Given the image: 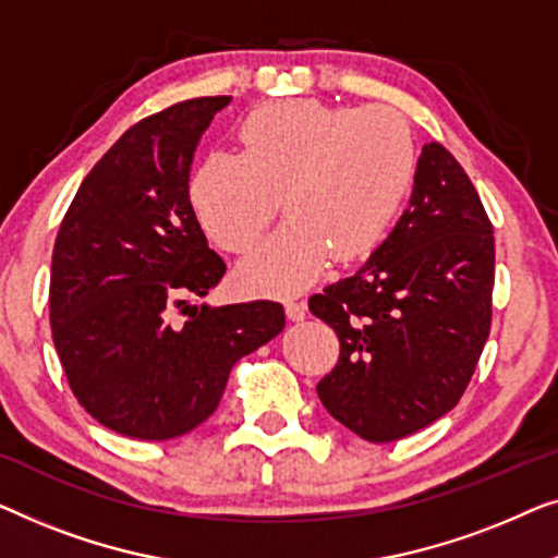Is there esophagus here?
I'll return each instance as SVG.
<instances>
[{
  "mask_svg": "<svg viewBox=\"0 0 558 558\" xmlns=\"http://www.w3.org/2000/svg\"><path fill=\"white\" fill-rule=\"evenodd\" d=\"M286 316L290 320H303L305 318V303L303 301H286Z\"/></svg>",
  "mask_w": 558,
  "mask_h": 558,
  "instance_id": "obj_1",
  "label": "esophagus"
}]
</instances>
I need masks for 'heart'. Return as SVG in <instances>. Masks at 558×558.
<instances>
[{
	"label": "heart",
	"instance_id": "b5f03b06",
	"mask_svg": "<svg viewBox=\"0 0 558 558\" xmlns=\"http://www.w3.org/2000/svg\"><path fill=\"white\" fill-rule=\"evenodd\" d=\"M242 154L204 156L190 184L199 222L219 247L247 253L282 194L288 222L234 270L245 293H295L326 270L372 253L414 174V141L387 106L276 100L240 123Z\"/></svg>",
	"mask_w": 558,
	"mask_h": 558
}]
</instances>
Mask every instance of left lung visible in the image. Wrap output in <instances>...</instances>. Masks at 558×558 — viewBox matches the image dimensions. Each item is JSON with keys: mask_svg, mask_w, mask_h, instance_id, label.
<instances>
[{"mask_svg": "<svg viewBox=\"0 0 558 558\" xmlns=\"http://www.w3.org/2000/svg\"><path fill=\"white\" fill-rule=\"evenodd\" d=\"M493 280L483 202L454 156L425 144L389 238L308 301L341 341L316 387L328 414L368 442H395L450 412L488 341Z\"/></svg>", "mask_w": 558, "mask_h": 558, "instance_id": "left-lung-1", "label": "left lung"}]
</instances>
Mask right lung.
<instances>
[{
	"label": "right lung",
	"mask_w": 558,
	"mask_h": 558,
	"mask_svg": "<svg viewBox=\"0 0 558 558\" xmlns=\"http://www.w3.org/2000/svg\"><path fill=\"white\" fill-rule=\"evenodd\" d=\"M230 96L192 98L131 125L83 179L52 250L50 324L68 384L113 433H192L232 366L286 328L272 301L186 305L227 265L194 215L190 171L202 133ZM191 318L177 325L173 311Z\"/></svg>",
	"instance_id": "add662e5"
}]
</instances>
